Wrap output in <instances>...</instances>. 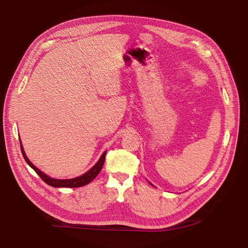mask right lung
Instances as JSON below:
<instances>
[{"label":"right lung","mask_w":248,"mask_h":248,"mask_svg":"<svg viewBox=\"0 0 248 248\" xmlns=\"http://www.w3.org/2000/svg\"><path fill=\"white\" fill-rule=\"evenodd\" d=\"M20 149H21L22 156H24V158H25V160L27 161V163L37 172V174L39 175V177H40L46 184H48V185H50V186H52V187H70V188H76V187H80V186L87 185V184H89L90 182H91L92 180H94V179L97 177V175L99 174L101 169H102V167H103L104 160H106V154H107V152H104V153L102 154V156L100 157L99 161L97 162L91 170H88V171L86 172V174H84L82 176H79V177L74 178V179L57 180V179H52V178L46 176V174H43V172H42L40 170L37 169V168L34 166V164H32V162L28 159V157L26 156V153H25V151H24V149H22V146H21V145H20Z\"/></svg>","instance_id":"add662e5"}]
</instances>
